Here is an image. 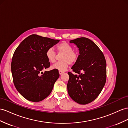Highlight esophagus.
<instances>
[{"mask_svg":"<svg viewBox=\"0 0 128 128\" xmlns=\"http://www.w3.org/2000/svg\"><path fill=\"white\" fill-rule=\"evenodd\" d=\"M64 73V71H59V74H62Z\"/></svg>","mask_w":128,"mask_h":128,"instance_id":"obj_1","label":"esophagus"}]
</instances>
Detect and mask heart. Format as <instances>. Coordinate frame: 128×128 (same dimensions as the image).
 <instances>
[{
  "instance_id": "b5f03b06",
  "label": "heart",
  "mask_w": 128,
  "mask_h": 128,
  "mask_svg": "<svg viewBox=\"0 0 128 128\" xmlns=\"http://www.w3.org/2000/svg\"><path fill=\"white\" fill-rule=\"evenodd\" d=\"M59 54H63L60 60L61 62L54 64L52 66L54 69L64 71L67 69L69 64H72L77 60L78 55L77 52L74 51V48L71 45L66 42H62L57 46ZM46 57L47 60L51 63H54L56 61V54L53 48H48L46 51Z\"/></svg>"
}]
</instances>
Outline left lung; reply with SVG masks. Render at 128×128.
I'll use <instances>...</instances> for the list:
<instances>
[{"mask_svg":"<svg viewBox=\"0 0 128 128\" xmlns=\"http://www.w3.org/2000/svg\"><path fill=\"white\" fill-rule=\"evenodd\" d=\"M80 51L77 60L68 72V94L76 102L86 104L99 95L106 84V60L102 52L90 39L80 37L70 41Z\"/></svg>","mask_w":128,"mask_h":128,"instance_id":"1","label":"left lung"}]
</instances>
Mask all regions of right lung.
<instances>
[{
  "mask_svg": "<svg viewBox=\"0 0 128 128\" xmlns=\"http://www.w3.org/2000/svg\"><path fill=\"white\" fill-rule=\"evenodd\" d=\"M60 42L37 34H32L22 42L15 50L11 62L14 86L25 99L38 102L50 94L60 77L58 70L42 72L50 66L46 51Z\"/></svg>",
  "mask_w": 128,
  "mask_h": 128,
  "instance_id": "right-lung-1",
  "label": "right lung"
}]
</instances>
